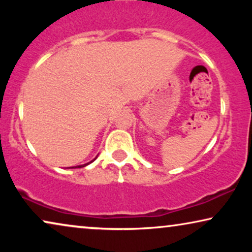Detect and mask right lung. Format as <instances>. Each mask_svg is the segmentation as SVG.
<instances>
[{
  "mask_svg": "<svg viewBox=\"0 0 252 252\" xmlns=\"http://www.w3.org/2000/svg\"><path fill=\"white\" fill-rule=\"evenodd\" d=\"M96 158H97V156H96L95 158H94V159H93L92 161H89V163H86V164H84V165H78V166H75V167H71V168H81V167H85V166H87V165H89V164H91V163H93V161H94L95 159H96Z\"/></svg>",
  "mask_w": 252,
  "mask_h": 252,
  "instance_id": "add662e5",
  "label": "right lung"
}]
</instances>
